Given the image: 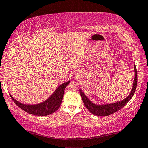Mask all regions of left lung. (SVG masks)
I'll return each instance as SVG.
<instances>
[{
    "instance_id": "1",
    "label": "left lung",
    "mask_w": 148,
    "mask_h": 148,
    "mask_svg": "<svg viewBox=\"0 0 148 148\" xmlns=\"http://www.w3.org/2000/svg\"><path fill=\"white\" fill-rule=\"evenodd\" d=\"M134 70H135V78L133 84V88L130 95L123 100L116 102L113 103H107L103 105H97L91 101L87 96H85L84 92H82V90L80 89L79 92L80 95L82 96V100L85 106L86 107L88 111H89L92 114H95L96 116H109L112 113H114L116 111H119L120 109H122L123 107H124L130 101L133 96L135 94V92L137 85V71H136V66H134Z\"/></svg>"
}]
</instances>
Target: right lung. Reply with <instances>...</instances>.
Here are the masks:
<instances>
[{
	"label": "right lung",
	"instance_id": "add662e5",
	"mask_svg": "<svg viewBox=\"0 0 148 148\" xmlns=\"http://www.w3.org/2000/svg\"><path fill=\"white\" fill-rule=\"evenodd\" d=\"M70 81L63 83L57 88L53 93L46 100L38 104L29 105L21 103L10 95V97L17 106L24 111L36 116H47L52 114L60 108L62 102L63 94L66 86L69 85Z\"/></svg>",
	"mask_w": 148,
	"mask_h": 148
}]
</instances>
